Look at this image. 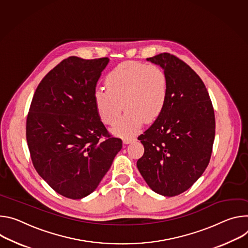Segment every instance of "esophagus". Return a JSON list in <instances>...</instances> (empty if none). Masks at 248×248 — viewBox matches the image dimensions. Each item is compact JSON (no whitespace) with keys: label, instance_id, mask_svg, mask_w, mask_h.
Wrapping results in <instances>:
<instances>
[{"label":"esophagus","instance_id":"obj_1","mask_svg":"<svg viewBox=\"0 0 248 248\" xmlns=\"http://www.w3.org/2000/svg\"><path fill=\"white\" fill-rule=\"evenodd\" d=\"M133 141H135L134 137H126V138H123V142H124L125 144H129V143H131V142H133Z\"/></svg>","mask_w":248,"mask_h":248}]
</instances>
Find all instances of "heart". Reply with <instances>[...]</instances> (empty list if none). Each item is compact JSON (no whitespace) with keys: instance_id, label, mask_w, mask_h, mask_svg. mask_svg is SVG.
I'll return each instance as SVG.
<instances>
[{"instance_id":"1","label":"heart","mask_w":248,"mask_h":248,"mask_svg":"<svg viewBox=\"0 0 248 248\" xmlns=\"http://www.w3.org/2000/svg\"><path fill=\"white\" fill-rule=\"evenodd\" d=\"M105 89L94 93V105L99 119L114 125L121 114L124 116L112 128V132L126 138L141 129L145 119L155 120L163 111L169 95L167 73L157 65L123 63L105 77Z\"/></svg>"}]
</instances>
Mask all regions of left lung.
<instances>
[{
	"instance_id": "left-lung-1",
	"label": "left lung",
	"mask_w": 248,
	"mask_h": 248,
	"mask_svg": "<svg viewBox=\"0 0 248 248\" xmlns=\"http://www.w3.org/2000/svg\"><path fill=\"white\" fill-rule=\"evenodd\" d=\"M147 60L167 73L170 88L163 111L138 137L145 152L137 168L155 193L172 197L189 189L208 167L214 108L203 80L185 62L170 53Z\"/></svg>"
}]
</instances>
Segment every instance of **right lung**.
Masks as SVG:
<instances>
[{
	"label": "right lung",
	"mask_w": 248,
	"mask_h": 248,
	"mask_svg": "<svg viewBox=\"0 0 248 248\" xmlns=\"http://www.w3.org/2000/svg\"><path fill=\"white\" fill-rule=\"evenodd\" d=\"M108 62L107 57L63 60L40 81L27 114L26 141L34 169L70 199L93 192L122 148L94 105L96 82Z\"/></svg>",
	"instance_id": "obj_1"
}]
</instances>
